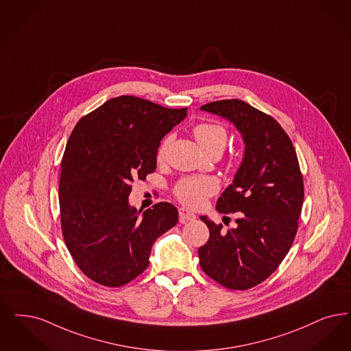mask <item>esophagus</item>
<instances>
[{"instance_id":"1","label":"esophagus","mask_w":351,"mask_h":351,"mask_svg":"<svg viewBox=\"0 0 351 351\" xmlns=\"http://www.w3.org/2000/svg\"><path fill=\"white\" fill-rule=\"evenodd\" d=\"M179 215H180V222L182 223H186L189 221H195L196 219V215L192 211L185 209V208H180L179 209Z\"/></svg>"}]
</instances>
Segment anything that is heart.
<instances>
[{
  "mask_svg": "<svg viewBox=\"0 0 351 351\" xmlns=\"http://www.w3.org/2000/svg\"><path fill=\"white\" fill-rule=\"evenodd\" d=\"M193 136L201 149L209 154L211 152H222L227 142V130L219 124L214 123H202L195 126ZM172 137H166L158 150V159H163L169 150V143ZM218 184L206 176H195L185 178L176 184L175 196L178 197L182 204L197 208L204 204L205 198L217 192Z\"/></svg>",
  "mask_w": 351,
  "mask_h": 351,
  "instance_id": "b5f03b06",
  "label": "heart"
}]
</instances>
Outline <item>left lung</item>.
<instances>
[{"instance_id": "obj_1", "label": "left lung", "mask_w": 351, "mask_h": 351, "mask_svg": "<svg viewBox=\"0 0 351 351\" xmlns=\"http://www.w3.org/2000/svg\"><path fill=\"white\" fill-rule=\"evenodd\" d=\"M202 111L221 116L237 128L244 156L217 201L219 213H238L237 227L222 231L199 217L210 237L198 248L199 265L231 290H247L274 273L290 251L304 198L303 178L293 142L267 113L239 99L211 101Z\"/></svg>"}]
</instances>
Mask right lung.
Masks as SVG:
<instances>
[{"label": "right lung", "mask_w": 351, "mask_h": 351, "mask_svg": "<svg viewBox=\"0 0 351 351\" xmlns=\"http://www.w3.org/2000/svg\"><path fill=\"white\" fill-rule=\"evenodd\" d=\"M172 110L123 95L84 116L71 132L61 162L60 211L65 244L90 280L119 287L149 267L155 240L178 223L169 202L137 210L130 182L156 169L162 138L182 123Z\"/></svg>", "instance_id": "add662e5"}]
</instances>
